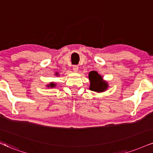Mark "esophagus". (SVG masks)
Returning a JSON list of instances; mask_svg holds the SVG:
<instances>
[{
    "instance_id": "34e87169",
    "label": "esophagus",
    "mask_w": 153,
    "mask_h": 153,
    "mask_svg": "<svg viewBox=\"0 0 153 153\" xmlns=\"http://www.w3.org/2000/svg\"><path fill=\"white\" fill-rule=\"evenodd\" d=\"M73 70L74 72H78V65H74L73 68Z\"/></svg>"
}]
</instances>
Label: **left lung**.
Instances as JSON below:
<instances>
[{
    "label": "left lung",
    "mask_w": 153,
    "mask_h": 153,
    "mask_svg": "<svg viewBox=\"0 0 153 153\" xmlns=\"http://www.w3.org/2000/svg\"><path fill=\"white\" fill-rule=\"evenodd\" d=\"M88 78L90 80L89 89L96 93H102L108 88V82L103 80L102 77L97 73V71H91L89 73Z\"/></svg>",
    "instance_id": "8db88e82"
}]
</instances>
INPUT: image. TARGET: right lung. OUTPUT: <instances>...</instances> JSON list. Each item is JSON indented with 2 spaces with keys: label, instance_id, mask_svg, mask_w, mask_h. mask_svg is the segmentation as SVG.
Segmentation results:
<instances>
[{
  "label": "right lung",
  "instance_id": "obj_1",
  "mask_svg": "<svg viewBox=\"0 0 153 153\" xmlns=\"http://www.w3.org/2000/svg\"><path fill=\"white\" fill-rule=\"evenodd\" d=\"M57 75H58V74H56ZM56 84H55L54 82H51V83L50 84H48V85H47V87L48 88H55L56 87Z\"/></svg>",
  "mask_w": 153,
  "mask_h": 153
}]
</instances>
